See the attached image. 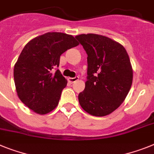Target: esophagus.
I'll return each mask as SVG.
<instances>
[{"label": "esophagus", "instance_id": "34e87169", "mask_svg": "<svg viewBox=\"0 0 154 154\" xmlns=\"http://www.w3.org/2000/svg\"><path fill=\"white\" fill-rule=\"evenodd\" d=\"M68 80L69 82H71V83H73V82H75V81L79 80V77H75V78H68Z\"/></svg>", "mask_w": 154, "mask_h": 154}]
</instances>
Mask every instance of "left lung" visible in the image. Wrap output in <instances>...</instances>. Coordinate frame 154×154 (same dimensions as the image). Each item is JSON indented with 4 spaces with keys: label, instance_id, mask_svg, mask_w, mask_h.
<instances>
[{
    "label": "left lung",
    "instance_id": "obj_1",
    "mask_svg": "<svg viewBox=\"0 0 154 154\" xmlns=\"http://www.w3.org/2000/svg\"><path fill=\"white\" fill-rule=\"evenodd\" d=\"M75 38L87 54V81L79 102L90 115L103 117L119 107L132 83L133 70L125 48L107 36L81 34Z\"/></svg>",
    "mask_w": 154,
    "mask_h": 154
}]
</instances>
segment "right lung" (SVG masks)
I'll return each instance as SVG.
<instances>
[{
  "instance_id": "1",
  "label": "right lung",
  "mask_w": 154,
  "mask_h": 154,
  "mask_svg": "<svg viewBox=\"0 0 154 154\" xmlns=\"http://www.w3.org/2000/svg\"><path fill=\"white\" fill-rule=\"evenodd\" d=\"M79 44L72 35L53 32L33 38L24 47L14 64V85L18 98L33 112L46 115L58 105L68 82L53 69L64 52Z\"/></svg>"
}]
</instances>
